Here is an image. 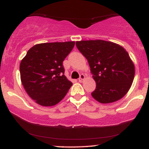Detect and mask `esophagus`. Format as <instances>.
<instances>
[{"label":"esophagus","instance_id":"34e87169","mask_svg":"<svg viewBox=\"0 0 149 149\" xmlns=\"http://www.w3.org/2000/svg\"><path fill=\"white\" fill-rule=\"evenodd\" d=\"M84 79H85V76H84V74H80V77L79 78V81L82 82Z\"/></svg>","mask_w":149,"mask_h":149}]
</instances>
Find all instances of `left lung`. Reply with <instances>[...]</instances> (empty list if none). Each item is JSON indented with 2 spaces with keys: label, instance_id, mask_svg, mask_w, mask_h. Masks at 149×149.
<instances>
[{
  "label": "left lung",
  "instance_id": "1",
  "mask_svg": "<svg viewBox=\"0 0 149 149\" xmlns=\"http://www.w3.org/2000/svg\"><path fill=\"white\" fill-rule=\"evenodd\" d=\"M79 52L88 61L96 89L92 96L102 104L122 99L133 83L135 65L124 47L103 40L77 41Z\"/></svg>",
  "mask_w": 149,
  "mask_h": 149
}]
</instances>
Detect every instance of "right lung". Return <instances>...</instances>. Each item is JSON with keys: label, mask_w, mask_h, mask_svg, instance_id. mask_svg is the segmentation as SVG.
<instances>
[{"label": "right lung", "mask_w": 149, "mask_h": 149, "mask_svg": "<svg viewBox=\"0 0 149 149\" xmlns=\"http://www.w3.org/2000/svg\"><path fill=\"white\" fill-rule=\"evenodd\" d=\"M74 44V41L36 44L22 59V84L29 96L39 105H56L72 85L64 75L63 61Z\"/></svg>", "instance_id": "obj_1"}]
</instances>
